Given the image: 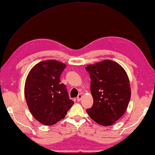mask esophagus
Returning a JSON list of instances; mask_svg holds the SVG:
<instances>
[{"label":"esophagus","mask_w":155,"mask_h":155,"mask_svg":"<svg viewBox=\"0 0 155 155\" xmlns=\"http://www.w3.org/2000/svg\"><path fill=\"white\" fill-rule=\"evenodd\" d=\"M81 97H82V95H81V94H79L78 95V97H77V100H78V101H80L81 99Z\"/></svg>","instance_id":"obj_1"}]
</instances>
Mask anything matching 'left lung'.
<instances>
[{
  "label": "left lung",
  "instance_id": "1",
  "mask_svg": "<svg viewBox=\"0 0 155 155\" xmlns=\"http://www.w3.org/2000/svg\"><path fill=\"white\" fill-rule=\"evenodd\" d=\"M91 78L94 104L86 110L99 125L110 126L121 117L130 99V87L126 71L112 60H105L85 68Z\"/></svg>",
  "mask_w": 155,
  "mask_h": 155
}]
</instances>
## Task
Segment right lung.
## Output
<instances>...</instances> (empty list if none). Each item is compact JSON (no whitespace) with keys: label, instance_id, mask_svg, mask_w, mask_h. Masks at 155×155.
Masks as SVG:
<instances>
[{"label":"right lung","instance_id":"obj_1","mask_svg":"<svg viewBox=\"0 0 155 155\" xmlns=\"http://www.w3.org/2000/svg\"><path fill=\"white\" fill-rule=\"evenodd\" d=\"M66 65L56 60L42 61L27 75L25 95L31 114L38 121L52 125L64 119L74 102L69 98L60 75Z\"/></svg>","mask_w":155,"mask_h":155}]
</instances>
